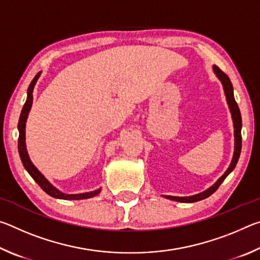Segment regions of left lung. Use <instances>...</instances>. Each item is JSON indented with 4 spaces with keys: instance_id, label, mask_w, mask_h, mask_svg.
<instances>
[{
    "instance_id": "8db88e82",
    "label": "left lung",
    "mask_w": 260,
    "mask_h": 260,
    "mask_svg": "<svg viewBox=\"0 0 260 260\" xmlns=\"http://www.w3.org/2000/svg\"><path fill=\"white\" fill-rule=\"evenodd\" d=\"M213 71L215 73V76L218 77V79L222 83L223 90H225V95H226V100L228 103V107H230L231 113H232V118H233V122H234V136H235V148H234V155H233V159L230 167H228L227 171L223 173L221 177H220L217 182H215L213 186H211L210 188L206 189L205 191L197 193V195H192V196H188V197H177V196H164L166 199L172 200V201H177V202H182V203H193V202H199L201 200H204L206 197H209L212 195V193L217 190L219 188L220 184L223 182V180L227 178V175L230 174L233 170L235 169V166L239 161V158L241 155V149H242V135H241V128H242V118H241V112L239 109V105H237L235 98H234V91H233V85L228 78L227 74L223 73L221 70H220L218 67L213 65Z\"/></svg>"
}]
</instances>
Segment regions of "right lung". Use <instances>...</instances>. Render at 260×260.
<instances>
[{
  "label": "right lung",
  "mask_w": 260,
  "mask_h": 260,
  "mask_svg": "<svg viewBox=\"0 0 260 260\" xmlns=\"http://www.w3.org/2000/svg\"><path fill=\"white\" fill-rule=\"evenodd\" d=\"M41 72H39L37 76L34 77L32 82L29 83L28 89H27V100L23 107V110H21L20 117H19V121H18V131H19V138H18V151H19V156L21 162L25 167V170L29 173L30 177L34 179V181L37 182L39 186L42 188L43 191H46L48 195L51 197H55V199H59V200H85V199H90V197H94L98 195V193L101 192V189H98V190L94 191H89V192H83V193H73V195H69V193H64L60 190H58L56 187L52 186V184L48 181V180L45 178L40 171H39L37 167L34 166V164L30 161L28 153H27V149H26V143H25V127H26V120H27L29 110L32 108V103H33V89L35 83H37L39 77H40Z\"/></svg>",
  "instance_id": "obj_1"
}]
</instances>
